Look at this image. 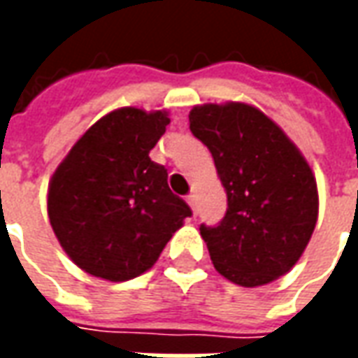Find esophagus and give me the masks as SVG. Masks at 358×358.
<instances>
[{"mask_svg":"<svg viewBox=\"0 0 358 358\" xmlns=\"http://www.w3.org/2000/svg\"><path fill=\"white\" fill-rule=\"evenodd\" d=\"M187 205L192 207L194 215H197V207H195V195H187Z\"/></svg>","mask_w":358,"mask_h":358,"instance_id":"esophagus-1","label":"esophagus"}]
</instances>
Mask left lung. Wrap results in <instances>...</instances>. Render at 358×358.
<instances>
[{"mask_svg": "<svg viewBox=\"0 0 358 358\" xmlns=\"http://www.w3.org/2000/svg\"><path fill=\"white\" fill-rule=\"evenodd\" d=\"M189 130L209 148L228 209L201 224L215 268L243 287L284 276L315 232V174L284 130L248 103H207L189 110Z\"/></svg>", "mask_w": 358, "mask_h": 358, "instance_id": "8db88e82", "label": "left lung"}]
</instances>
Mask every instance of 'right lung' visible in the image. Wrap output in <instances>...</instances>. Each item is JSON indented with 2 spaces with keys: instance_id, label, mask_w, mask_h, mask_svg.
Here are the masks:
<instances>
[{
  "instance_id": "add662e5",
  "label": "right lung",
  "mask_w": 358,
  "mask_h": 358,
  "mask_svg": "<svg viewBox=\"0 0 358 358\" xmlns=\"http://www.w3.org/2000/svg\"><path fill=\"white\" fill-rule=\"evenodd\" d=\"M169 122L166 110H113L90 126L51 176V228L71 261L92 276H140L192 217L171 192L166 169L149 159Z\"/></svg>"
}]
</instances>
